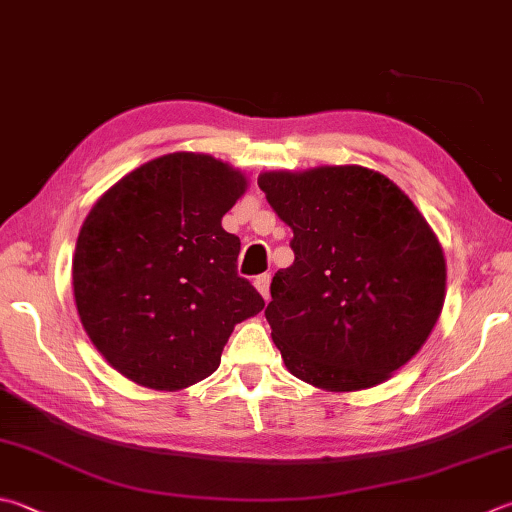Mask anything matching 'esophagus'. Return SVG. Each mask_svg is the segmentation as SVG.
I'll list each match as a JSON object with an SVG mask.
<instances>
[{
    "label": "esophagus",
    "mask_w": 512,
    "mask_h": 512,
    "mask_svg": "<svg viewBox=\"0 0 512 512\" xmlns=\"http://www.w3.org/2000/svg\"><path fill=\"white\" fill-rule=\"evenodd\" d=\"M269 283H272V276L269 274H260L254 278V287L260 292V296L265 298V301H269Z\"/></svg>",
    "instance_id": "34e87169"
}]
</instances>
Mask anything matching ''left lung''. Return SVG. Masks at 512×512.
<instances>
[{"mask_svg":"<svg viewBox=\"0 0 512 512\" xmlns=\"http://www.w3.org/2000/svg\"><path fill=\"white\" fill-rule=\"evenodd\" d=\"M292 227L265 318L296 379L327 392L388 381L428 341L446 301V258L414 202L361 165L263 171Z\"/></svg>","mask_w":512,"mask_h":512,"instance_id":"1","label":"left lung"}]
</instances>
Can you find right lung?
I'll list each match as a JSON object with an SVG mask.
<instances>
[{
  "label": "right lung",
  "mask_w": 512,
  "mask_h": 512,
  "mask_svg": "<svg viewBox=\"0 0 512 512\" xmlns=\"http://www.w3.org/2000/svg\"><path fill=\"white\" fill-rule=\"evenodd\" d=\"M247 178L207 153L176 151L95 202L73 256L84 332L106 363L151 390H185L220 365L231 332L265 307L236 274L240 240L223 216Z\"/></svg>",
  "instance_id": "obj_1"
}]
</instances>
